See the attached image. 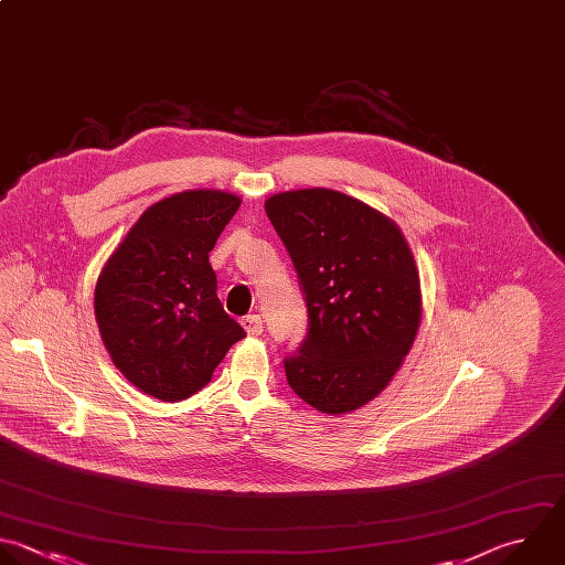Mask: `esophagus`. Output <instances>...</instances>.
Here are the masks:
<instances>
[{
	"mask_svg": "<svg viewBox=\"0 0 565 565\" xmlns=\"http://www.w3.org/2000/svg\"><path fill=\"white\" fill-rule=\"evenodd\" d=\"M241 324H243V329L247 331V335H260V333H263V320H260V316H245V318L241 320Z\"/></svg>",
	"mask_w": 565,
	"mask_h": 565,
	"instance_id": "obj_1",
	"label": "esophagus"
}]
</instances>
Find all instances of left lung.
<instances>
[{
	"instance_id": "left-lung-1",
	"label": "left lung",
	"mask_w": 565,
	"mask_h": 565,
	"mask_svg": "<svg viewBox=\"0 0 565 565\" xmlns=\"http://www.w3.org/2000/svg\"><path fill=\"white\" fill-rule=\"evenodd\" d=\"M265 212L309 313L307 338L285 358L287 382L320 413H351L388 386L417 335L411 247L388 216L335 190L280 192Z\"/></svg>"
}]
</instances>
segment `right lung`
I'll return each mask as SVG.
<instances>
[{
  "label": "right lung",
  "instance_id": "1",
  "mask_svg": "<svg viewBox=\"0 0 565 565\" xmlns=\"http://www.w3.org/2000/svg\"><path fill=\"white\" fill-rule=\"evenodd\" d=\"M241 199L188 190L150 205L106 260L95 316L115 366L143 393L181 402L245 338L216 296L210 252Z\"/></svg>",
  "mask_w": 565,
  "mask_h": 565
}]
</instances>
